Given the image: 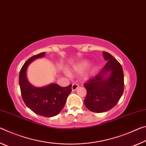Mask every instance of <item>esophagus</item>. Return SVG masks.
<instances>
[{
	"label": "esophagus",
	"mask_w": 146,
	"mask_h": 146,
	"mask_svg": "<svg viewBox=\"0 0 146 146\" xmlns=\"http://www.w3.org/2000/svg\"><path fill=\"white\" fill-rule=\"evenodd\" d=\"M78 87H79V85L78 84L74 83V84H72V90L73 91H75V90H76L78 89Z\"/></svg>",
	"instance_id": "obj_1"
}]
</instances>
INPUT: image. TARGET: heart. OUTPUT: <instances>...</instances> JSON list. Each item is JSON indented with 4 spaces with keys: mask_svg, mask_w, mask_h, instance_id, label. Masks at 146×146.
Segmentation results:
<instances>
[{
    "mask_svg": "<svg viewBox=\"0 0 146 146\" xmlns=\"http://www.w3.org/2000/svg\"><path fill=\"white\" fill-rule=\"evenodd\" d=\"M90 62L87 60H83L80 61L76 64V65L73 67V70L76 73L81 74L84 72L86 69L88 68L89 66Z\"/></svg>",
    "mask_w": 146,
    "mask_h": 146,
    "instance_id": "obj_1",
    "label": "heart"
}]
</instances>
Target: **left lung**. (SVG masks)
I'll return each instance as SVG.
<instances>
[{
	"label": "left lung",
	"mask_w": 146,
	"mask_h": 146,
	"mask_svg": "<svg viewBox=\"0 0 146 146\" xmlns=\"http://www.w3.org/2000/svg\"><path fill=\"white\" fill-rule=\"evenodd\" d=\"M107 61L99 74L84 83L87 96L84 104L89 111L104 113L116 106L123 94L124 76L122 66L108 52H103Z\"/></svg>",
	"instance_id": "obj_1"
}]
</instances>
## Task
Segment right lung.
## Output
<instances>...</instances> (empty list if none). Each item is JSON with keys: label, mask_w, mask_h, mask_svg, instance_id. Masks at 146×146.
I'll list each match as a JSON object with an SVG mask.
<instances>
[{"label": "right lung", "mask_w": 146, "mask_h": 146, "mask_svg": "<svg viewBox=\"0 0 146 146\" xmlns=\"http://www.w3.org/2000/svg\"><path fill=\"white\" fill-rule=\"evenodd\" d=\"M44 56L45 52L35 55L23 64L19 73V85L23 100L28 108L40 116L52 117L63 109L72 92V85L62 87L56 83H51L42 87H35L30 84L26 77L28 66L35 59Z\"/></svg>", "instance_id": "1"}]
</instances>
